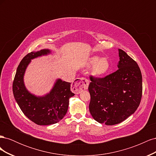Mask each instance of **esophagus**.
<instances>
[{
  "instance_id": "obj_1",
  "label": "esophagus",
  "mask_w": 156,
  "mask_h": 156,
  "mask_svg": "<svg viewBox=\"0 0 156 156\" xmlns=\"http://www.w3.org/2000/svg\"><path fill=\"white\" fill-rule=\"evenodd\" d=\"M89 81L86 78H78L72 85V90L76 94L81 93L83 90L88 89Z\"/></svg>"
}]
</instances>
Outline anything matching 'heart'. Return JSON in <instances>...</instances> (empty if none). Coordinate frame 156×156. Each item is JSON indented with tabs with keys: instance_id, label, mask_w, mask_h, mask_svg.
<instances>
[{
	"instance_id": "1",
	"label": "heart",
	"mask_w": 156,
	"mask_h": 156,
	"mask_svg": "<svg viewBox=\"0 0 156 156\" xmlns=\"http://www.w3.org/2000/svg\"><path fill=\"white\" fill-rule=\"evenodd\" d=\"M93 65L92 74L97 77L105 75L110 69V62L106 57L100 58L98 56H93L89 58L85 63V66L90 68Z\"/></svg>"
}]
</instances>
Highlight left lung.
<instances>
[{"label":"left lung","mask_w":156,"mask_h":156,"mask_svg":"<svg viewBox=\"0 0 156 156\" xmlns=\"http://www.w3.org/2000/svg\"><path fill=\"white\" fill-rule=\"evenodd\" d=\"M119 69L104 78L90 77V112L100 124L112 126L123 122L139 106L143 92L142 74L138 64L119 49Z\"/></svg>","instance_id":"left-lung-1"}]
</instances>
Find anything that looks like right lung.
Segmentation results:
<instances>
[{
  "mask_svg": "<svg viewBox=\"0 0 156 156\" xmlns=\"http://www.w3.org/2000/svg\"><path fill=\"white\" fill-rule=\"evenodd\" d=\"M51 53L48 49L31 52L22 59L18 66L13 83V93L19 107L24 115L35 124L48 126L57 123L66 114L69 100L75 94L71 91V83L56 80L51 91L37 96L27 89L24 75L31 60Z\"/></svg>",
  "mask_w": 156,
  "mask_h": 156,
  "instance_id": "right-lung-1",
  "label": "right lung"
}]
</instances>
